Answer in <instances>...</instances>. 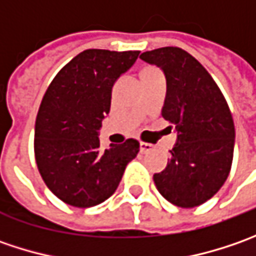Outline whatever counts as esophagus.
<instances>
[{
	"label": "esophagus",
	"instance_id": "34e87169",
	"mask_svg": "<svg viewBox=\"0 0 256 256\" xmlns=\"http://www.w3.org/2000/svg\"><path fill=\"white\" fill-rule=\"evenodd\" d=\"M154 150V145L152 144H148V142H140V151L142 154H148V152H151Z\"/></svg>",
	"mask_w": 256,
	"mask_h": 256
}]
</instances>
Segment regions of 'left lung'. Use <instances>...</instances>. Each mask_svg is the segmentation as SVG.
I'll list each match as a JSON object with an SVG mask.
<instances>
[{"label": "left lung", "instance_id": "left-lung-1", "mask_svg": "<svg viewBox=\"0 0 256 256\" xmlns=\"http://www.w3.org/2000/svg\"><path fill=\"white\" fill-rule=\"evenodd\" d=\"M140 58L164 71L162 116L178 134L166 168L154 175L155 186L176 206H198L221 190L231 171L235 126L230 106L210 72L182 48L164 46Z\"/></svg>", "mask_w": 256, "mask_h": 256}]
</instances>
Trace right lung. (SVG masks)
<instances>
[{
  "instance_id": "add662e5",
  "label": "right lung",
  "mask_w": 256,
  "mask_h": 256,
  "mask_svg": "<svg viewBox=\"0 0 256 256\" xmlns=\"http://www.w3.org/2000/svg\"><path fill=\"white\" fill-rule=\"evenodd\" d=\"M138 55L85 50L55 75L45 92L35 121V161L45 185L68 205L90 208L108 200L140 152L132 138L106 150L98 138L114 84Z\"/></svg>"
}]
</instances>
